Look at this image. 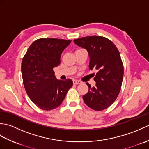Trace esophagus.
I'll list each match as a JSON object with an SVG mask.
<instances>
[{"mask_svg": "<svg viewBox=\"0 0 149 149\" xmlns=\"http://www.w3.org/2000/svg\"><path fill=\"white\" fill-rule=\"evenodd\" d=\"M73 83L74 84H79L81 83H82V82L79 80H74L73 81Z\"/></svg>", "mask_w": 149, "mask_h": 149, "instance_id": "34e87169", "label": "esophagus"}]
</instances>
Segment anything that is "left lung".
Segmentation results:
<instances>
[{
  "mask_svg": "<svg viewBox=\"0 0 149 149\" xmlns=\"http://www.w3.org/2000/svg\"><path fill=\"white\" fill-rule=\"evenodd\" d=\"M78 46L86 49L90 58L89 68L97 72L95 87L89 88L83 95L84 103L93 110L102 111L115 102L121 89L123 65L120 52L111 41L100 36H86L74 40Z\"/></svg>",
  "mask_w": 149,
  "mask_h": 149,
  "instance_id": "8db88e82",
  "label": "left lung"
}]
</instances>
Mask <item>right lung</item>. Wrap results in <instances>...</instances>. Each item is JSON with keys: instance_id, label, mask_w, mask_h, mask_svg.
I'll return each mask as SVG.
<instances>
[{"instance_id": "obj_1", "label": "right lung", "mask_w": 149, "mask_h": 149, "mask_svg": "<svg viewBox=\"0 0 149 149\" xmlns=\"http://www.w3.org/2000/svg\"><path fill=\"white\" fill-rule=\"evenodd\" d=\"M71 40L40 38L34 41L22 61L24 86L31 100L43 110L58 107L73 86L70 79L56 78L53 68L61 63L63 50Z\"/></svg>"}]
</instances>
